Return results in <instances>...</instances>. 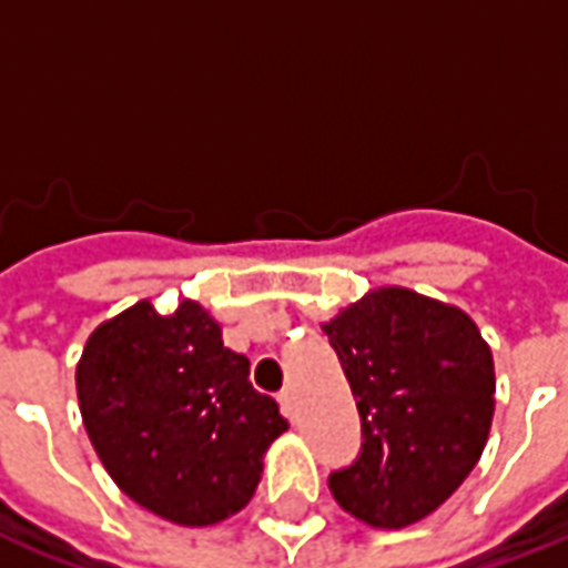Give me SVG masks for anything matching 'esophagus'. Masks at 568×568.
Segmentation results:
<instances>
[{"mask_svg": "<svg viewBox=\"0 0 568 568\" xmlns=\"http://www.w3.org/2000/svg\"><path fill=\"white\" fill-rule=\"evenodd\" d=\"M280 407H283V414L288 419H295V410H297V402H295V389L292 386H285L283 393H280Z\"/></svg>", "mask_w": 568, "mask_h": 568, "instance_id": "esophagus-1", "label": "esophagus"}]
</instances>
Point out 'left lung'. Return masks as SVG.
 <instances>
[{
    "instance_id": "obj_1",
    "label": "left lung",
    "mask_w": 568,
    "mask_h": 568,
    "mask_svg": "<svg viewBox=\"0 0 568 568\" xmlns=\"http://www.w3.org/2000/svg\"><path fill=\"white\" fill-rule=\"evenodd\" d=\"M362 417V453L332 471L337 505L377 529L428 517L487 444L496 371L468 313L402 285L374 288L322 325Z\"/></svg>"
}]
</instances>
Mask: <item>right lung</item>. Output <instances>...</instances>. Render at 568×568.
Returning <instances> with one entry per match:
<instances>
[{"mask_svg": "<svg viewBox=\"0 0 568 568\" xmlns=\"http://www.w3.org/2000/svg\"><path fill=\"white\" fill-rule=\"evenodd\" d=\"M75 386L105 471L179 526H212L246 508L264 453L288 428L197 301L170 316L140 301L103 322L84 344Z\"/></svg>", "mask_w": 568, "mask_h": 568, "instance_id": "right-lung-1", "label": "right lung"}]
</instances>
